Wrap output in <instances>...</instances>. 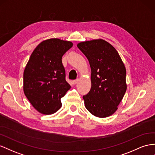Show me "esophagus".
Here are the masks:
<instances>
[{"label": "esophagus", "mask_w": 155, "mask_h": 155, "mask_svg": "<svg viewBox=\"0 0 155 155\" xmlns=\"http://www.w3.org/2000/svg\"><path fill=\"white\" fill-rule=\"evenodd\" d=\"M78 81H79V79H74V80H73V81H72L73 84H74V85H76V83L78 82Z\"/></svg>", "instance_id": "34e87169"}]
</instances>
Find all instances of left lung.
I'll return each mask as SVG.
<instances>
[{
	"instance_id": "8db88e82",
	"label": "left lung",
	"mask_w": 155,
	"mask_h": 155,
	"mask_svg": "<svg viewBox=\"0 0 155 155\" xmlns=\"http://www.w3.org/2000/svg\"><path fill=\"white\" fill-rule=\"evenodd\" d=\"M89 62L91 89L83 97L87 110L104 118L117 110L127 91L126 68L115 48L102 39L77 45Z\"/></svg>"
}]
</instances>
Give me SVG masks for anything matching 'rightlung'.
<instances>
[{
	"label": "right lung",
	"mask_w": 155,
	"mask_h": 155,
	"mask_svg": "<svg viewBox=\"0 0 155 155\" xmlns=\"http://www.w3.org/2000/svg\"><path fill=\"white\" fill-rule=\"evenodd\" d=\"M73 44L51 38L38 45L23 73V91L36 110L44 115L61 108V98L70 88L66 82L62 57Z\"/></svg>",
	"instance_id": "right-lung-1"
}]
</instances>
